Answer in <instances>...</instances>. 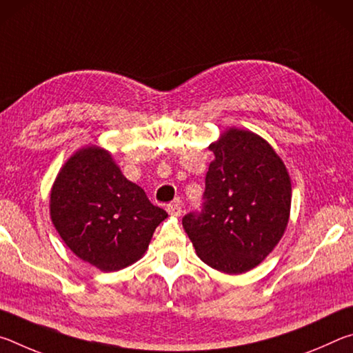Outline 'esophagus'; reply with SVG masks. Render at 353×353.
Segmentation results:
<instances>
[{"label": "esophagus", "mask_w": 353, "mask_h": 353, "mask_svg": "<svg viewBox=\"0 0 353 353\" xmlns=\"http://www.w3.org/2000/svg\"><path fill=\"white\" fill-rule=\"evenodd\" d=\"M166 212H168L171 216H181L182 213V207L179 202H171V204L166 205Z\"/></svg>", "instance_id": "esophagus-1"}]
</instances>
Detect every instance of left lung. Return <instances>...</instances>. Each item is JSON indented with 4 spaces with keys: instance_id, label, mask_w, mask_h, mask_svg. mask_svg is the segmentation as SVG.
<instances>
[{
    "instance_id": "1",
    "label": "left lung",
    "mask_w": 353,
    "mask_h": 353,
    "mask_svg": "<svg viewBox=\"0 0 353 353\" xmlns=\"http://www.w3.org/2000/svg\"><path fill=\"white\" fill-rule=\"evenodd\" d=\"M210 149L199 210L182 218L196 254L227 274L252 270L288 224L291 182L279 155L259 135L230 129Z\"/></svg>"
}]
</instances>
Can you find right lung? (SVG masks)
<instances>
[{
  "instance_id": "add662e5",
  "label": "right lung",
  "mask_w": 353,
  "mask_h": 353,
  "mask_svg": "<svg viewBox=\"0 0 353 353\" xmlns=\"http://www.w3.org/2000/svg\"><path fill=\"white\" fill-rule=\"evenodd\" d=\"M50 207L65 244L101 271L123 270L139 260L155 227L168 216L99 148L82 149L65 163Z\"/></svg>"
}]
</instances>
